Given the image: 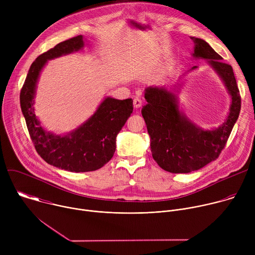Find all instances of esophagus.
Masks as SVG:
<instances>
[{
    "label": "esophagus",
    "instance_id": "1",
    "mask_svg": "<svg viewBox=\"0 0 255 255\" xmlns=\"http://www.w3.org/2000/svg\"><path fill=\"white\" fill-rule=\"evenodd\" d=\"M133 106H134L135 109L140 108V107L142 106V100L139 99V98H137V97L134 98V100H133Z\"/></svg>",
    "mask_w": 255,
    "mask_h": 255
}]
</instances>
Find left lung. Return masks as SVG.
<instances>
[{"label": "left lung", "instance_id": "obj_1", "mask_svg": "<svg viewBox=\"0 0 255 255\" xmlns=\"http://www.w3.org/2000/svg\"><path fill=\"white\" fill-rule=\"evenodd\" d=\"M192 40L195 43L193 56L208 59L223 81L232 102L226 121L216 129L204 130L179 111L177 98L172 92L163 87L145 89L147 104L142 108L141 114L150 136L152 157L162 169L172 173L198 170L219 157L241 109L232 66L222 61L223 58L205 40L195 37Z\"/></svg>", "mask_w": 255, "mask_h": 255}]
</instances>
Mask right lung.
<instances>
[{
  "mask_svg": "<svg viewBox=\"0 0 255 255\" xmlns=\"http://www.w3.org/2000/svg\"><path fill=\"white\" fill-rule=\"evenodd\" d=\"M83 35L62 41L40 54L31 64L20 93V105L37 153L55 167L72 171H93L104 166L116 150V137L133 111V100L105 98L97 111L79 128L66 135L46 132L34 114L36 85L47 60L79 51Z\"/></svg>",
  "mask_w": 255,
  "mask_h": 255,
  "instance_id": "right-lung-1",
  "label": "right lung"
}]
</instances>
